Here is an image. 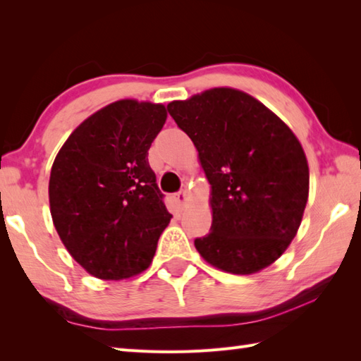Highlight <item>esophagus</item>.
Returning a JSON list of instances; mask_svg holds the SVG:
<instances>
[{
	"label": "esophagus",
	"instance_id": "obj_1",
	"mask_svg": "<svg viewBox=\"0 0 361 361\" xmlns=\"http://www.w3.org/2000/svg\"><path fill=\"white\" fill-rule=\"evenodd\" d=\"M173 197H174V201L178 202V205H180V207H183V205H185V202H187V193H185V191H179V193H176Z\"/></svg>",
	"mask_w": 361,
	"mask_h": 361
}]
</instances>
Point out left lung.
I'll list each match as a JSON object with an SVG mask.
<instances>
[{
	"instance_id": "8db88e82",
	"label": "left lung",
	"mask_w": 361,
	"mask_h": 361,
	"mask_svg": "<svg viewBox=\"0 0 361 361\" xmlns=\"http://www.w3.org/2000/svg\"><path fill=\"white\" fill-rule=\"evenodd\" d=\"M188 134L212 185L210 233L195 239L213 267L252 275L290 245L309 197V165L300 140L259 100L212 87L168 103Z\"/></svg>"
}]
</instances>
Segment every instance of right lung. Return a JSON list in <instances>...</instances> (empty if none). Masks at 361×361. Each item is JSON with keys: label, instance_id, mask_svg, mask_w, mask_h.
Segmentation results:
<instances>
[{"label": "right lung", "instance_id": "right-lung-1", "mask_svg": "<svg viewBox=\"0 0 361 361\" xmlns=\"http://www.w3.org/2000/svg\"><path fill=\"white\" fill-rule=\"evenodd\" d=\"M165 120L162 103L117 100L83 120L54 160L55 230L95 278L118 281L147 270L170 224L147 159Z\"/></svg>", "mask_w": 361, "mask_h": 361}]
</instances>
